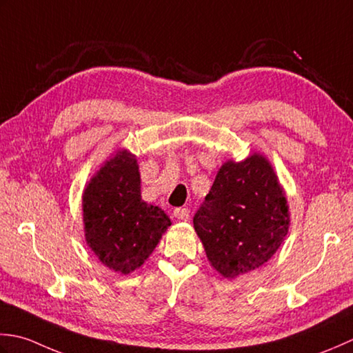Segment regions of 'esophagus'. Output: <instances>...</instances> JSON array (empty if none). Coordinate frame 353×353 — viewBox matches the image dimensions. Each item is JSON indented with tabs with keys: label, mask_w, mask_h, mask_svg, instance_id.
<instances>
[{
	"label": "esophagus",
	"mask_w": 353,
	"mask_h": 353,
	"mask_svg": "<svg viewBox=\"0 0 353 353\" xmlns=\"http://www.w3.org/2000/svg\"><path fill=\"white\" fill-rule=\"evenodd\" d=\"M174 216H175L176 219H179V221H187V219L190 218V210H189V208H185V207L175 208V210H174Z\"/></svg>",
	"instance_id": "34e87169"
}]
</instances>
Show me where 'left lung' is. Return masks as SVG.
Here are the masks:
<instances>
[{"label":"left lung","instance_id":"left-lung-1","mask_svg":"<svg viewBox=\"0 0 353 353\" xmlns=\"http://www.w3.org/2000/svg\"><path fill=\"white\" fill-rule=\"evenodd\" d=\"M213 268L236 277L268 262L283 242L290 214L283 189L268 160L251 155L227 161L193 216Z\"/></svg>","mask_w":353,"mask_h":353}]
</instances>
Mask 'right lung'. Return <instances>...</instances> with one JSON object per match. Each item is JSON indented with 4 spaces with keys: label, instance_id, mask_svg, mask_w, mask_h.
I'll return each instance as SVG.
<instances>
[{
    "label": "right lung",
    "instance_id": "1",
    "mask_svg": "<svg viewBox=\"0 0 353 353\" xmlns=\"http://www.w3.org/2000/svg\"><path fill=\"white\" fill-rule=\"evenodd\" d=\"M85 237L99 261L121 274L152 254L170 219L146 204L134 155L121 150L97 172L83 192Z\"/></svg>",
    "mask_w": 353,
    "mask_h": 353
}]
</instances>
